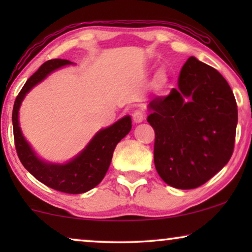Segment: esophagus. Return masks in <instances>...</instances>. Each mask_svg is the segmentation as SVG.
<instances>
[{"instance_id": "esophagus-1", "label": "esophagus", "mask_w": 252, "mask_h": 252, "mask_svg": "<svg viewBox=\"0 0 252 252\" xmlns=\"http://www.w3.org/2000/svg\"><path fill=\"white\" fill-rule=\"evenodd\" d=\"M132 118L134 120V123H136V124L142 123L143 120L146 119V112H144L143 110H135V111L133 112Z\"/></svg>"}]
</instances>
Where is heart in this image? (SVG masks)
I'll use <instances>...</instances> for the list:
<instances>
[{"mask_svg": "<svg viewBox=\"0 0 252 252\" xmlns=\"http://www.w3.org/2000/svg\"><path fill=\"white\" fill-rule=\"evenodd\" d=\"M167 82H168L167 74L165 73L164 71L160 70V71H158L156 74H155L154 80H153V86L156 91L160 92V91H163L165 87H166Z\"/></svg>", "mask_w": 252, "mask_h": 252, "instance_id": "1", "label": "heart"}]
</instances>
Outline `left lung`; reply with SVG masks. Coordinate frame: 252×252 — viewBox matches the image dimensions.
Instances as JSON below:
<instances>
[{"instance_id": "obj_1", "label": "left lung", "mask_w": 252, "mask_h": 252, "mask_svg": "<svg viewBox=\"0 0 252 252\" xmlns=\"http://www.w3.org/2000/svg\"><path fill=\"white\" fill-rule=\"evenodd\" d=\"M155 130L154 161L159 177L178 189H194L216 175L232 157L237 105L216 68L189 57L178 88L148 105Z\"/></svg>"}]
</instances>
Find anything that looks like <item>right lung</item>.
<instances>
[{"mask_svg":"<svg viewBox=\"0 0 252 252\" xmlns=\"http://www.w3.org/2000/svg\"><path fill=\"white\" fill-rule=\"evenodd\" d=\"M68 64L72 63L67 60L47 61L25 82L13 104V137L20 161L34 178L55 190L66 194H82L96 187L103 180L109 170L116 146L132 128V119L129 116H126L108 128L99 130L86 149L66 164L47 163L36 157L20 130L19 106L25 95L34 86L42 81L53 71Z\"/></svg>","mask_w":252,"mask_h":252,"instance_id":"obj_1","label":"right lung"}]
</instances>
